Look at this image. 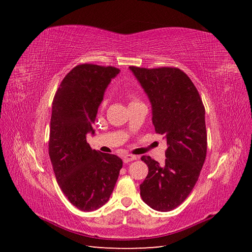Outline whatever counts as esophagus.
<instances>
[{
	"mask_svg": "<svg viewBox=\"0 0 252 252\" xmlns=\"http://www.w3.org/2000/svg\"><path fill=\"white\" fill-rule=\"evenodd\" d=\"M134 159H136V157L135 156H131V155H126L123 157V162L124 163H129L131 161H134Z\"/></svg>",
	"mask_w": 252,
	"mask_h": 252,
	"instance_id": "1",
	"label": "esophagus"
}]
</instances>
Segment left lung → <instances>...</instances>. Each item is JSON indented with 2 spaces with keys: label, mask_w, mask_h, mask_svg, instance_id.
I'll list each match as a JSON object with an SVG mask.
<instances>
[{
  "label": "left lung",
  "mask_w": 252,
  "mask_h": 252,
  "mask_svg": "<svg viewBox=\"0 0 252 252\" xmlns=\"http://www.w3.org/2000/svg\"><path fill=\"white\" fill-rule=\"evenodd\" d=\"M129 68L149 97L156 132L168 146L163 165L149 156L141 158L149 169L141 196L152 209L170 211L192 191L205 162V107L194 84L179 68Z\"/></svg>",
  "instance_id": "8db88e82"
}]
</instances>
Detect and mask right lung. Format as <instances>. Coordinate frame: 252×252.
Listing matches in <instances>:
<instances>
[{"label":"right lung","mask_w":252,"mask_h":252,"mask_svg":"<svg viewBox=\"0 0 252 252\" xmlns=\"http://www.w3.org/2000/svg\"><path fill=\"white\" fill-rule=\"evenodd\" d=\"M119 68L81 64L66 74L53 97L48 150L60 188L82 211L100 208L109 200L123 166L122 159L93 150L86 134L105 89Z\"/></svg>","instance_id":"obj_1"}]
</instances>
